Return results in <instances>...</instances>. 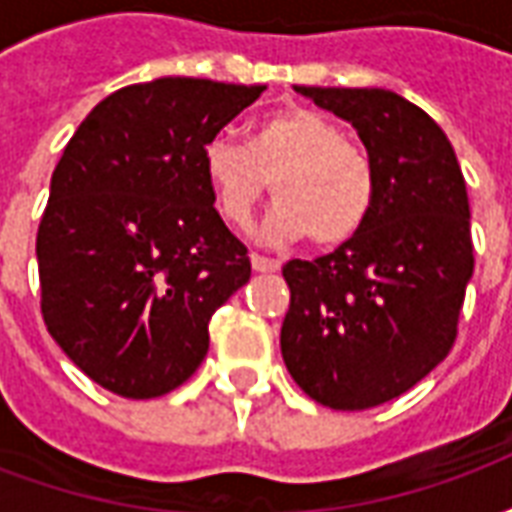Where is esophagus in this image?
Instances as JSON below:
<instances>
[{
  "mask_svg": "<svg viewBox=\"0 0 512 512\" xmlns=\"http://www.w3.org/2000/svg\"><path fill=\"white\" fill-rule=\"evenodd\" d=\"M252 268H255L257 274H274V271H279V263L271 260V257L252 255Z\"/></svg>",
  "mask_w": 512,
  "mask_h": 512,
  "instance_id": "obj_1",
  "label": "esophagus"
}]
</instances>
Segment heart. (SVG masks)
I'll list each match as a JSON object with an SVG mask.
<instances>
[{"mask_svg":"<svg viewBox=\"0 0 512 512\" xmlns=\"http://www.w3.org/2000/svg\"><path fill=\"white\" fill-rule=\"evenodd\" d=\"M202 169L227 222L244 227L266 197L274 211L260 227L271 244L304 235L321 249L354 241L376 205V167L365 147L345 139L332 117L312 109H285L263 117L249 145L213 136L202 150Z\"/></svg>","mask_w":512,"mask_h":512,"instance_id":"heart-1","label":"heart"}]
</instances>
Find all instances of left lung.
Here are the masks:
<instances>
[{
    "label": "left lung",
    "mask_w": 512,
    "mask_h": 512,
    "mask_svg": "<svg viewBox=\"0 0 512 512\" xmlns=\"http://www.w3.org/2000/svg\"><path fill=\"white\" fill-rule=\"evenodd\" d=\"M348 120L376 167L362 233L332 255L290 260L282 359L334 411L400 397L450 354L472 279L469 197L450 139L381 87H296Z\"/></svg>",
    "instance_id": "obj_1"
}]
</instances>
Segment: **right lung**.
<instances>
[{
  "mask_svg": "<svg viewBox=\"0 0 512 512\" xmlns=\"http://www.w3.org/2000/svg\"><path fill=\"white\" fill-rule=\"evenodd\" d=\"M263 90L186 76L131 84L65 145L35 246L40 312L73 365L115 395L147 400L189 381L211 315L249 282L202 150Z\"/></svg>",
  "mask_w": 512,
  "mask_h": 512,
  "instance_id": "add662e5",
  "label": "right lung"
}]
</instances>
